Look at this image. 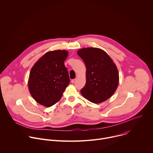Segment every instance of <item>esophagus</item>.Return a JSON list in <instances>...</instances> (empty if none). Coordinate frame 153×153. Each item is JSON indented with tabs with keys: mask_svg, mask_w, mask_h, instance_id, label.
Segmentation results:
<instances>
[{
	"mask_svg": "<svg viewBox=\"0 0 153 153\" xmlns=\"http://www.w3.org/2000/svg\"><path fill=\"white\" fill-rule=\"evenodd\" d=\"M76 80V79H72V80H71V82H72L73 83H75Z\"/></svg>",
	"mask_w": 153,
	"mask_h": 153,
	"instance_id": "esophagus-1",
	"label": "esophagus"
}]
</instances>
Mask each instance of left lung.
<instances>
[{
    "mask_svg": "<svg viewBox=\"0 0 153 153\" xmlns=\"http://www.w3.org/2000/svg\"><path fill=\"white\" fill-rule=\"evenodd\" d=\"M86 68V83L80 90L82 95L91 102L99 103L116 91L119 84L116 65L103 50L97 48H85L77 51Z\"/></svg>",
    "mask_w": 153,
    "mask_h": 153,
    "instance_id": "8db88e82",
    "label": "left lung"
}]
</instances>
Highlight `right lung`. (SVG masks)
Wrapping results in <instances>:
<instances>
[{
	"label": "right lung",
	"instance_id": "right-lung-1",
	"mask_svg": "<svg viewBox=\"0 0 153 153\" xmlns=\"http://www.w3.org/2000/svg\"><path fill=\"white\" fill-rule=\"evenodd\" d=\"M68 52L55 50L47 52L35 63L31 70L28 88L39 103L50 107L62 97L70 84V76L64 65Z\"/></svg>",
	"mask_w": 153,
	"mask_h": 153
}]
</instances>
